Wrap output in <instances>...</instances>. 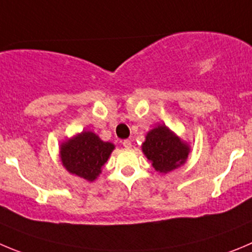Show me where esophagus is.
Returning <instances> with one entry per match:
<instances>
[{
  "mask_svg": "<svg viewBox=\"0 0 252 252\" xmlns=\"http://www.w3.org/2000/svg\"><path fill=\"white\" fill-rule=\"evenodd\" d=\"M123 147L126 148V149H130V148H131V142H130V140H128V139L123 140Z\"/></svg>",
  "mask_w": 252,
  "mask_h": 252,
  "instance_id": "obj_1",
  "label": "esophagus"
}]
</instances>
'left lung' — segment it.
Here are the masks:
<instances>
[{
  "label": "left lung",
  "mask_w": 252,
  "mask_h": 252,
  "mask_svg": "<svg viewBox=\"0 0 252 252\" xmlns=\"http://www.w3.org/2000/svg\"><path fill=\"white\" fill-rule=\"evenodd\" d=\"M142 150L155 170L166 174L187 161L190 147L165 124H160L148 131Z\"/></svg>",
  "instance_id": "8db88e82"
}]
</instances>
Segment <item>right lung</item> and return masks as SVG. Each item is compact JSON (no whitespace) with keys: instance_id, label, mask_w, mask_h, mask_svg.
<instances>
[{"instance_id":"1","label":"right lung","mask_w":252,"mask_h":252,"mask_svg":"<svg viewBox=\"0 0 252 252\" xmlns=\"http://www.w3.org/2000/svg\"><path fill=\"white\" fill-rule=\"evenodd\" d=\"M113 150L114 144L103 142L93 131L84 130L61 144V161L70 174L93 182L102 173Z\"/></svg>"}]
</instances>
